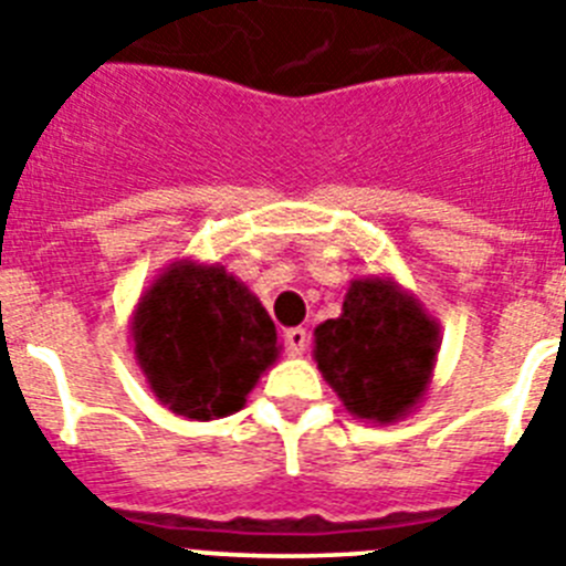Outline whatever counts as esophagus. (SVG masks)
Masks as SVG:
<instances>
[{
  "instance_id": "34e87169",
  "label": "esophagus",
  "mask_w": 566,
  "mask_h": 566,
  "mask_svg": "<svg viewBox=\"0 0 566 566\" xmlns=\"http://www.w3.org/2000/svg\"><path fill=\"white\" fill-rule=\"evenodd\" d=\"M283 339H286L289 352H292L294 357L306 354V348H308V332H306V328H289V332L283 334Z\"/></svg>"
}]
</instances>
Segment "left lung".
Segmentation results:
<instances>
[{
  "instance_id": "8db88e82",
  "label": "left lung",
  "mask_w": 566,
  "mask_h": 566,
  "mask_svg": "<svg viewBox=\"0 0 566 566\" xmlns=\"http://www.w3.org/2000/svg\"><path fill=\"white\" fill-rule=\"evenodd\" d=\"M439 323L391 274L354 277L343 314L314 328V363L363 422L394 424L431 391Z\"/></svg>"
}]
</instances>
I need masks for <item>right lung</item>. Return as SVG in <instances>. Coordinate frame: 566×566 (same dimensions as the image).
Here are the masks:
<instances>
[{
  "label": "right lung",
  "instance_id": "1",
  "mask_svg": "<svg viewBox=\"0 0 566 566\" xmlns=\"http://www.w3.org/2000/svg\"><path fill=\"white\" fill-rule=\"evenodd\" d=\"M129 337L155 399L198 422L240 411L280 357L258 294L221 263L189 258L172 260L144 289Z\"/></svg>",
  "mask_w": 566,
  "mask_h": 566
}]
</instances>
